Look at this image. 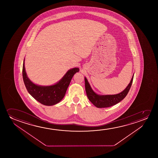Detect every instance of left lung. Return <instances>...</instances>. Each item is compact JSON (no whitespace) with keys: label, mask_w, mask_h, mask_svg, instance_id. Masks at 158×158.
Segmentation results:
<instances>
[{"label":"left lung","mask_w":158,"mask_h":158,"mask_svg":"<svg viewBox=\"0 0 158 158\" xmlns=\"http://www.w3.org/2000/svg\"><path fill=\"white\" fill-rule=\"evenodd\" d=\"M134 74L127 87L121 93L114 95H98L92 89L86 77H85V89L89 100L98 108L109 107L118 104L123 100L130 91L132 84Z\"/></svg>","instance_id":"8db88e82"}]
</instances>
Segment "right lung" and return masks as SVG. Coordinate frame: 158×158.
Wrapping results in <instances>:
<instances>
[{
	"instance_id": "1",
	"label": "right lung",
	"mask_w": 158,
	"mask_h": 158,
	"mask_svg": "<svg viewBox=\"0 0 158 158\" xmlns=\"http://www.w3.org/2000/svg\"><path fill=\"white\" fill-rule=\"evenodd\" d=\"M79 68L69 69L58 82L51 86H39L33 83L27 77L25 72L24 60L23 66V78L28 93L32 97L43 105L52 106L58 103L64 97L72 78Z\"/></svg>"
}]
</instances>
